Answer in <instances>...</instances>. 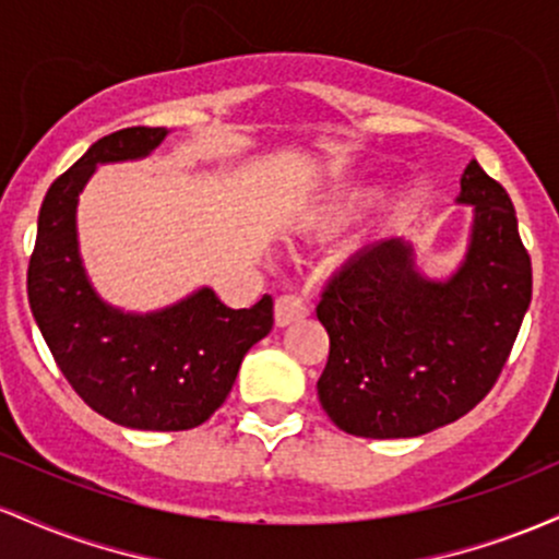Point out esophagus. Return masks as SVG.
<instances>
[{
  "mask_svg": "<svg viewBox=\"0 0 559 559\" xmlns=\"http://www.w3.org/2000/svg\"><path fill=\"white\" fill-rule=\"evenodd\" d=\"M307 316H310V307L297 294H284V297L275 299V325L278 329H286V325L297 323V320Z\"/></svg>",
  "mask_w": 559,
  "mask_h": 559,
  "instance_id": "esophagus-1",
  "label": "esophagus"
}]
</instances>
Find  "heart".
I'll return each mask as SVG.
<instances>
[{
  "instance_id": "obj_1",
  "label": "heart",
  "mask_w": 559,
  "mask_h": 559,
  "mask_svg": "<svg viewBox=\"0 0 559 559\" xmlns=\"http://www.w3.org/2000/svg\"><path fill=\"white\" fill-rule=\"evenodd\" d=\"M355 213V202L349 199H336V202H325L320 207L310 210L301 221L297 223L299 234H310V236H325L333 234L342 223Z\"/></svg>"
}]
</instances>
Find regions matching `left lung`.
Returning <instances> with one entry per match:
<instances>
[{
  "mask_svg": "<svg viewBox=\"0 0 559 559\" xmlns=\"http://www.w3.org/2000/svg\"><path fill=\"white\" fill-rule=\"evenodd\" d=\"M454 204L473 210L463 260L428 275L407 236L362 249L325 288L331 338L318 396L362 439H413L471 413L502 373L531 305V258L507 191L471 159Z\"/></svg>",
  "mask_w": 559,
  "mask_h": 559,
  "instance_id": "left-lung-1",
  "label": "left lung"
}]
</instances>
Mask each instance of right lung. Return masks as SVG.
I'll return each mask as SVG.
<instances>
[{
  "instance_id": "1",
  "label": "right lung",
  "mask_w": 559,
  "mask_h": 559,
  "mask_svg": "<svg viewBox=\"0 0 559 559\" xmlns=\"http://www.w3.org/2000/svg\"><path fill=\"white\" fill-rule=\"evenodd\" d=\"M168 128L99 139L49 186L28 265V301L62 376L94 413L136 431H189L226 402L241 360L273 329V299L230 310L210 286L150 312L99 297L81 258L79 197L96 165L150 157Z\"/></svg>"
}]
</instances>
